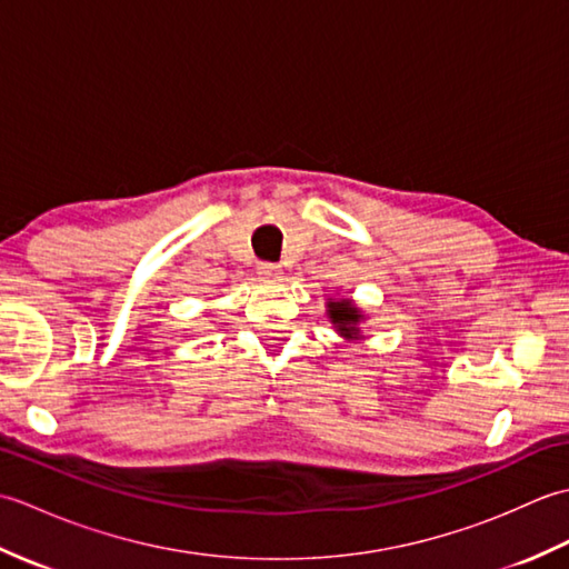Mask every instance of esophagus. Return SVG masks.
Segmentation results:
<instances>
[{
  "label": "esophagus",
  "instance_id": "1",
  "mask_svg": "<svg viewBox=\"0 0 569 569\" xmlns=\"http://www.w3.org/2000/svg\"><path fill=\"white\" fill-rule=\"evenodd\" d=\"M259 276L263 278V281H278V278H281V266L263 261V263H259Z\"/></svg>",
  "mask_w": 569,
  "mask_h": 569
}]
</instances>
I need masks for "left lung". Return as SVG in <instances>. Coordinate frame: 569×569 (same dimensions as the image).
I'll list each match as a JSON object with an SVG mask.
<instances>
[{
  "mask_svg": "<svg viewBox=\"0 0 569 569\" xmlns=\"http://www.w3.org/2000/svg\"><path fill=\"white\" fill-rule=\"evenodd\" d=\"M325 312H328V320L332 322L335 332L347 340L349 345H357L359 340H365V335H361L359 325L367 320L365 310L357 308V303L352 298H328V303H325Z\"/></svg>",
  "mask_w": 569,
  "mask_h": 569,
  "instance_id": "left-lung-1",
  "label": "left lung"
}]
</instances>
